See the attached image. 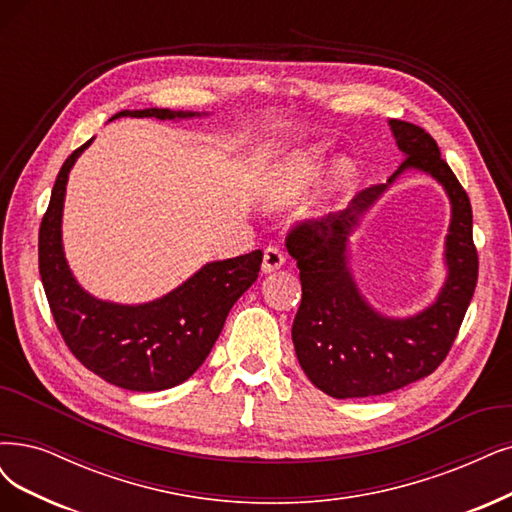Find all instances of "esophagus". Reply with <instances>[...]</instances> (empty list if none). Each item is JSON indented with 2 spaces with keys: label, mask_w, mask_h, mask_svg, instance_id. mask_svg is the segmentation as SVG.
<instances>
[{
  "label": "esophagus",
  "mask_w": 512,
  "mask_h": 512,
  "mask_svg": "<svg viewBox=\"0 0 512 512\" xmlns=\"http://www.w3.org/2000/svg\"><path fill=\"white\" fill-rule=\"evenodd\" d=\"M285 253H282L280 249H276V246H268L266 251H263V263H261V270L270 274V272H276L280 270L282 266H285Z\"/></svg>",
  "instance_id": "esophagus-1"
}]
</instances>
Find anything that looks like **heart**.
<instances>
[{
	"label": "heart",
	"mask_w": 512,
	"mask_h": 512,
	"mask_svg": "<svg viewBox=\"0 0 512 512\" xmlns=\"http://www.w3.org/2000/svg\"><path fill=\"white\" fill-rule=\"evenodd\" d=\"M325 160L323 151L318 147H304L295 149L287 154L280 162L270 166V170L261 179V198L270 208H282L297 200L306 189L316 181V177L323 170ZM352 175V166L346 160H339L333 164L327 194L335 192L342 187Z\"/></svg>",
	"instance_id": "b5f03b06"
}]
</instances>
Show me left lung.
I'll return each instance as SVG.
<instances>
[{
    "label": "left lung",
    "instance_id": "1",
    "mask_svg": "<svg viewBox=\"0 0 512 512\" xmlns=\"http://www.w3.org/2000/svg\"><path fill=\"white\" fill-rule=\"evenodd\" d=\"M390 128L405 154L399 170L386 183L358 192L346 211L301 221L287 236L301 280V306L291 331L295 354L310 382L333 399L386 394L430 375L449 354L477 287L479 257L468 194L424 128L403 120H390ZM407 167L424 169L450 196V274L432 307L409 319H388L357 291L345 251L357 219Z\"/></svg>",
    "mask_w": 512,
    "mask_h": 512
}]
</instances>
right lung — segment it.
<instances>
[{"mask_svg":"<svg viewBox=\"0 0 512 512\" xmlns=\"http://www.w3.org/2000/svg\"><path fill=\"white\" fill-rule=\"evenodd\" d=\"M122 116L179 120L200 113L124 109L111 120ZM90 143L75 149L61 166L40 225L37 253L50 312L71 354L105 382L135 392L173 388L204 363L232 306L257 280L263 253L206 263L181 287L149 304L122 306L92 297L73 278L61 240L69 170Z\"/></svg>","mask_w":512,"mask_h":512,"instance_id":"right-lung-1","label":"right lung"}]
</instances>
